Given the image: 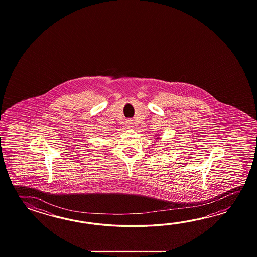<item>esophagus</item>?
<instances>
[{"label":"esophagus","instance_id":"obj_1","mask_svg":"<svg viewBox=\"0 0 257 257\" xmlns=\"http://www.w3.org/2000/svg\"><path fill=\"white\" fill-rule=\"evenodd\" d=\"M132 124H133V123H131V122H128V123H127V126H128V127H132Z\"/></svg>","mask_w":257,"mask_h":257}]
</instances>
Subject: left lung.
<instances>
[{"label":"left lung","instance_id":"1","mask_svg":"<svg viewBox=\"0 0 257 257\" xmlns=\"http://www.w3.org/2000/svg\"><path fill=\"white\" fill-rule=\"evenodd\" d=\"M155 136H156V138H154V139H156V140H159V139H161V138L159 137V134H156ZM155 142H157V141H155Z\"/></svg>","mask_w":257,"mask_h":257}]
</instances>
